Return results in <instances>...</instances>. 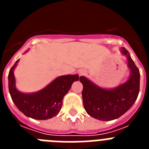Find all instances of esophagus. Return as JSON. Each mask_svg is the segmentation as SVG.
I'll return each instance as SVG.
<instances>
[{"instance_id":"obj_1","label":"esophagus","mask_w":149,"mask_h":149,"mask_svg":"<svg viewBox=\"0 0 149 149\" xmlns=\"http://www.w3.org/2000/svg\"><path fill=\"white\" fill-rule=\"evenodd\" d=\"M86 70H84V69H81V70H79V74L80 75H84V74H86Z\"/></svg>"}]
</instances>
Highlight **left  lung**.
<instances>
[{"label":"left lung","mask_w":149,"mask_h":149,"mask_svg":"<svg viewBox=\"0 0 149 149\" xmlns=\"http://www.w3.org/2000/svg\"><path fill=\"white\" fill-rule=\"evenodd\" d=\"M121 53L126 56L130 70L128 79L114 88H102L84 76L80 77L83 84L84 109L90 116L101 121L116 119L131 108L136 101L139 92L140 74L125 48Z\"/></svg>","instance_id":"1"}]
</instances>
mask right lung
Listing matches in <instances>:
<instances>
[{
    "mask_svg": "<svg viewBox=\"0 0 149 149\" xmlns=\"http://www.w3.org/2000/svg\"><path fill=\"white\" fill-rule=\"evenodd\" d=\"M18 61L15 62L8 75L10 94L17 108L26 116L37 120H46L56 116L61 110L63 97L72 84L78 81V74L59 76L41 90L24 93L18 90L15 86L14 69Z\"/></svg>",
    "mask_w": 149,
    "mask_h": 149,
    "instance_id": "right-lung-1",
    "label": "right lung"
}]
</instances>
